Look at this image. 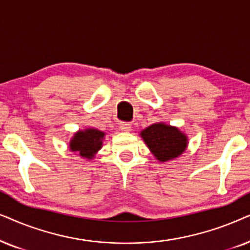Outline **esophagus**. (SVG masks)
Listing matches in <instances>:
<instances>
[{
	"mask_svg": "<svg viewBox=\"0 0 250 250\" xmlns=\"http://www.w3.org/2000/svg\"><path fill=\"white\" fill-rule=\"evenodd\" d=\"M120 130L123 132H129L131 130V125L128 122H121L120 123Z\"/></svg>",
	"mask_w": 250,
	"mask_h": 250,
	"instance_id": "obj_1",
	"label": "esophagus"
}]
</instances>
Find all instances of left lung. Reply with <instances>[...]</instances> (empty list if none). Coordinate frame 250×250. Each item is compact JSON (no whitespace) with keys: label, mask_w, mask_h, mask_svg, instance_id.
I'll return each instance as SVG.
<instances>
[{"label":"left lung","mask_w":250,"mask_h":250,"mask_svg":"<svg viewBox=\"0 0 250 250\" xmlns=\"http://www.w3.org/2000/svg\"><path fill=\"white\" fill-rule=\"evenodd\" d=\"M153 156L160 162L172 161L188 148V138L181 129L165 122H156L139 132Z\"/></svg>","instance_id":"obj_1"}]
</instances>
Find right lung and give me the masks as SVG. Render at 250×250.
Masks as SVG:
<instances>
[{
    "instance_id": "1",
    "label": "right lung",
    "mask_w": 250,
    "mask_h": 250,
    "mask_svg": "<svg viewBox=\"0 0 250 250\" xmlns=\"http://www.w3.org/2000/svg\"><path fill=\"white\" fill-rule=\"evenodd\" d=\"M105 132L96 128H85L78 130L69 141V151L85 160H92L103 147Z\"/></svg>"
}]
</instances>
